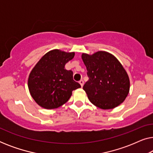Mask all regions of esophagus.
Segmentation results:
<instances>
[{
  "label": "esophagus",
  "instance_id": "esophagus-1",
  "mask_svg": "<svg viewBox=\"0 0 153 153\" xmlns=\"http://www.w3.org/2000/svg\"><path fill=\"white\" fill-rule=\"evenodd\" d=\"M79 83H80L81 86V87H83V83H84V82H83V80H80V81H79Z\"/></svg>",
  "mask_w": 153,
  "mask_h": 153
}]
</instances>
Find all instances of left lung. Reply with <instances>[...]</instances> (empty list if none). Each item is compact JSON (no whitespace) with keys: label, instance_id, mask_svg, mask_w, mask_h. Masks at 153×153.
Instances as JSON below:
<instances>
[{"label":"left lung","instance_id":"obj_1","mask_svg":"<svg viewBox=\"0 0 153 153\" xmlns=\"http://www.w3.org/2000/svg\"><path fill=\"white\" fill-rule=\"evenodd\" d=\"M88 81L83 89L90 102L102 109H112L123 103L130 88L129 76L119 60L108 52L82 53Z\"/></svg>","mask_w":153,"mask_h":153}]
</instances>
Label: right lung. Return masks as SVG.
<instances>
[{
  "mask_svg": "<svg viewBox=\"0 0 153 153\" xmlns=\"http://www.w3.org/2000/svg\"><path fill=\"white\" fill-rule=\"evenodd\" d=\"M74 52L51 50L37 62L29 74L28 87L35 102L46 109H53L65 104L72 91L81 87L73 79V72L67 70V62Z\"/></svg>",
  "mask_w": 153,
  "mask_h": 153,
  "instance_id": "add662e5",
  "label": "right lung"
}]
</instances>
